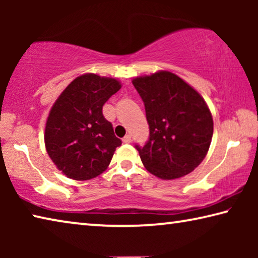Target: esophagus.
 Returning a JSON list of instances; mask_svg holds the SVG:
<instances>
[{
    "mask_svg": "<svg viewBox=\"0 0 258 258\" xmlns=\"http://www.w3.org/2000/svg\"><path fill=\"white\" fill-rule=\"evenodd\" d=\"M131 141H132V138H131V135L130 134H126L125 137L123 138V142L124 143H130Z\"/></svg>",
    "mask_w": 258,
    "mask_h": 258,
    "instance_id": "esophagus-1",
    "label": "esophagus"
}]
</instances>
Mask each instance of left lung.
<instances>
[{
	"label": "left lung",
	"instance_id": "1",
	"mask_svg": "<svg viewBox=\"0 0 258 258\" xmlns=\"http://www.w3.org/2000/svg\"><path fill=\"white\" fill-rule=\"evenodd\" d=\"M146 108L149 140L135 146L145 167L163 180L191 173L207 155L213 118L194 87L169 72L132 81Z\"/></svg>",
	"mask_w": 258,
	"mask_h": 258
}]
</instances>
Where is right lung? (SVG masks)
I'll list each match as a JSON object with an SVG mask.
<instances>
[{
    "instance_id": "obj_1",
    "label": "right lung",
    "mask_w": 258,
    "mask_h": 258,
    "mask_svg": "<svg viewBox=\"0 0 258 258\" xmlns=\"http://www.w3.org/2000/svg\"><path fill=\"white\" fill-rule=\"evenodd\" d=\"M121 87L115 78L85 74L74 80L51 108L44 141L59 171L77 181L107 169L120 139L104 118L103 104Z\"/></svg>"
}]
</instances>
